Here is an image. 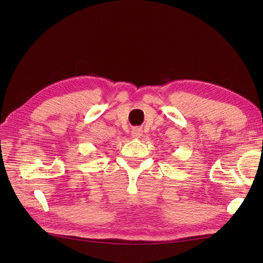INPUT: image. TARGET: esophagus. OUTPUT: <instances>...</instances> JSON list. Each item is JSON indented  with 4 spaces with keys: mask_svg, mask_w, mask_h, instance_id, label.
Listing matches in <instances>:
<instances>
[{
    "mask_svg": "<svg viewBox=\"0 0 263 263\" xmlns=\"http://www.w3.org/2000/svg\"><path fill=\"white\" fill-rule=\"evenodd\" d=\"M131 135H132V138H135V139L141 138V136H142V130H141L140 127H135V128H132Z\"/></svg>",
    "mask_w": 263,
    "mask_h": 263,
    "instance_id": "1",
    "label": "esophagus"
}]
</instances>
